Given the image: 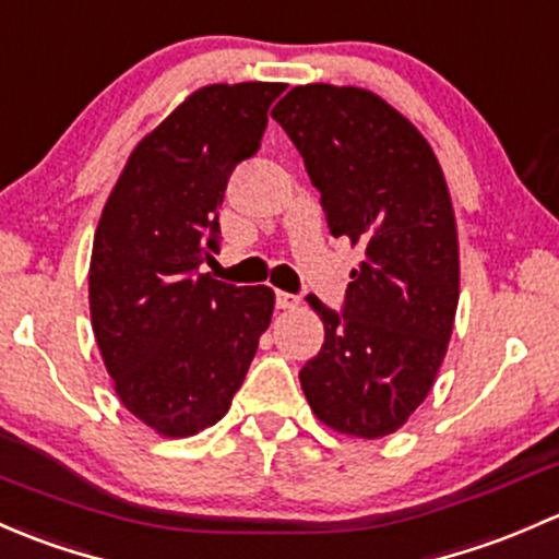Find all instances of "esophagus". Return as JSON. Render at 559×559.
Here are the masks:
<instances>
[{
    "mask_svg": "<svg viewBox=\"0 0 559 559\" xmlns=\"http://www.w3.org/2000/svg\"><path fill=\"white\" fill-rule=\"evenodd\" d=\"M301 304V298L293 296V293L277 290V309H296Z\"/></svg>",
    "mask_w": 559,
    "mask_h": 559,
    "instance_id": "obj_1",
    "label": "esophagus"
}]
</instances>
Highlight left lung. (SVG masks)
Returning <instances> with one entry per match:
<instances>
[{"label": "left lung", "mask_w": 559, "mask_h": 559, "mask_svg": "<svg viewBox=\"0 0 559 559\" xmlns=\"http://www.w3.org/2000/svg\"><path fill=\"white\" fill-rule=\"evenodd\" d=\"M272 118L301 153L333 237L364 247L342 312L318 296L320 353L298 371L320 423L382 439L433 388L460 296L444 171L425 136L377 94L296 85Z\"/></svg>", "instance_id": "left-lung-1"}]
</instances>
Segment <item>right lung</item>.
<instances>
[{
  "label": "right lung",
  "instance_id": "1",
  "mask_svg": "<svg viewBox=\"0 0 559 559\" xmlns=\"http://www.w3.org/2000/svg\"><path fill=\"white\" fill-rule=\"evenodd\" d=\"M285 83L206 85L129 155L88 272L94 336L120 404L160 436L215 425L272 322L274 290L201 274L228 177L261 147Z\"/></svg>",
  "mask_w": 559,
  "mask_h": 559
}]
</instances>
